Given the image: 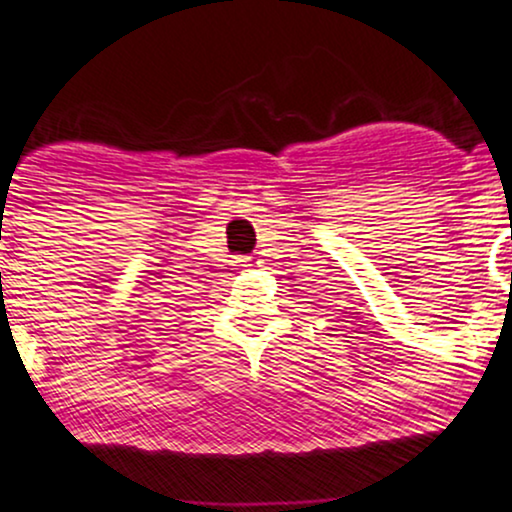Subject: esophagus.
Masks as SVG:
<instances>
[{"label": "esophagus", "mask_w": 512, "mask_h": 512, "mask_svg": "<svg viewBox=\"0 0 512 512\" xmlns=\"http://www.w3.org/2000/svg\"><path fill=\"white\" fill-rule=\"evenodd\" d=\"M243 262H248V264H245V267H250V264H252V262H255V260H252V257H245V260H243Z\"/></svg>", "instance_id": "1"}]
</instances>
